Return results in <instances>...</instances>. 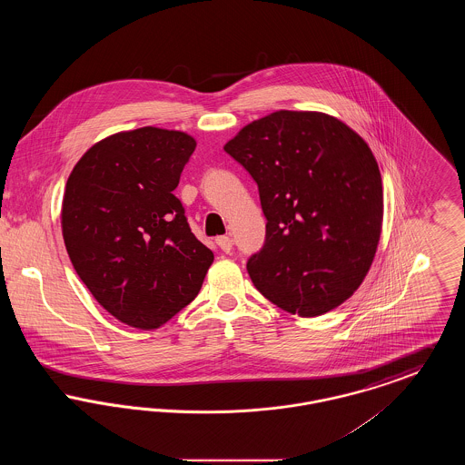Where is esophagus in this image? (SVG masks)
Here are the masks:
<instances>
[{"label":"esophagus","mask_w":465,"mask_h":465,"mask_svg":"<svg viewBox=\"0 0 465 465\" xmlns=\"http://www.w3.org/2000/svg\"><path fill=\"white\" fill-rule=\"evenodd\" d=\"M216 243H218V247L224 251V252H230L232 251V247H233V241L230 239V237H226V235H222V237H218L216 239Z\"/></svg>","instance_id":"obj_1"}]
</instances>
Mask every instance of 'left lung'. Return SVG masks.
I'll use <instances>...</instances> for the list:
<instances>
[{"label":"left lung","mask_w":465,"mask_h":465,"mask_svg":"<svg viewBox=\"0 0 465 465\" xmlns=\"http://www.w3.org/2000/svg\"><path fill=\"white\" fill-rule=\"evenodd\" d=\"M258 184L263 247L247 262L256 289L279 309L315 317L364 281L381 233L383 192L366 141L338 118L281 110L224 144Z\"/></svg>","instance_id":"8db88e82"}]
</instances>
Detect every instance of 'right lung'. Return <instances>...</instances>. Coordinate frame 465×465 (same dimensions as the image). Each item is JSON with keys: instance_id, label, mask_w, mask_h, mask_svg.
Returning a JSON list of instances; mask_svg holds the SVG:
<instances>
[{"instance_id": "obj_1", "label": "right lung", "mask_w": 465, "mask_h": 465, "mask_svg": "<svg viewBox=\"0 0 465 465\" xmlns=\"http://www.w3.org/2000/svg\"><path fill=\"white\" fill-rule=\"evenodd\" d=\"M195 146L188 134L156 127L113 134L67 177L69 260L99 305L133 328L173 319L195 300L214 260L173 193Z\"/></svg>"}]
</instances>
